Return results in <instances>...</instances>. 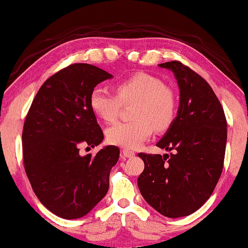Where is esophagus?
I'll use <instances>...</instances> for the list:
<instances>
[{"label":"esophagus","mask_w":248,"mask_h":248,"mask_svg":"<svg viewBox=\"0 0 248 248\" xmlns=\"http://www.w3.org/2000/svg\"><path fill=\"white\" fill-rule=\"evenodd\" d=\"M122 156L124 158H133L135 156V153L134 151H130V150H127V149H124V150H122Z\"/></svg>","instance_id":"obj_1"}]
</instances>
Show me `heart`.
Instances as JSON below:
<instances>
[{
  "label": "heart",
  "mask_w": 248,
  "mask_h": 248,
  "mask_svg": "<svg viewBox=\"0 0 248 248\" xmlns=\"http://www.w3.org/2000/svg\"><path fill=\"white\" fill-rule=\"evenodd\" d=\"M115 92L95 86L89 95V106L104 122L118 118L122 105L134 103L130 122H121L107 128L106 139L111 144L124 149H136L150 139L154 127L157 130L169 128L177 112V99L171 89L157 77L135 74L115 85Z\"/></svg>",
  "instance_id": "1"
}]
</instances>
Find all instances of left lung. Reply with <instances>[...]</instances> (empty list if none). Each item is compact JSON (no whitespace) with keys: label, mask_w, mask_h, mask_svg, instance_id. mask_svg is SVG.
Returning <instances> with one entry per match:
<instances>
[{"label":"left lung","mask_w":248,"mask_h":248,"mask_svg":"<svg viewBox=\"0 0 248 248\" xmlns=\"http://www.w3.org/2000/svg\"><path fill=\"white\" fill-rule=\"evenodd\" d=\"M177 79V116L157 147L174 154H139L144 171L137 179L149 205L170 218L188 216L210 198L222 174L226 147L223 107L205 79L181 62L158 64Z\"/></svg>","instance_id":"obj_1"}]
</instances>
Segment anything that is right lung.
Here are the masks:
<instances>
[{
    "label": "right lung",
    "instance_id": "1",
    "mask_svg": "<svg viewBox=\"0 0 248 248\" xmlns=\"http://www.w3.org/2000/svg\"><path fill=\"white\" fill-rule=\"evenodd\" d=\"M112 77L95 65L71 64L41 85L26 115L22 136L26 175L39 201L61 218L85 216L108 190L119 148L106 145L95 156H80L78 148L103 142L89 95Z\"/></svg>",
    "mask_w": 248,
    "mask_h": 248
}]
</instances>
